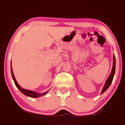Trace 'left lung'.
Returning a JSON list of instances; mask_svg holds the SVG:
<instances>
[{
    "label": "left lung",
    "mask_w": 125,
    "mask_h": 125,
    "mask_svg": "<svg viewBox=\"0 0 125 125\" xmlns=\"http://www.w3.org/2000/svg\"><path fill=\"white\" fill-rule=\"evenodd\" d=\"M115 69H116V59H115V56L113 55V68H112V72L110 74L109 78H107V81H105L104 86L103 88L102 91H101V94H103V93L106 91L107 90V88L110 87V84L112 83V81H113L114 75L115 73Z\"/></svg>",
    "instance_id": "8db88e82"
}]
</instances>
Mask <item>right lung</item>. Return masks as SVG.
<instances>
[{"mask_svg":"<svg viewBox=\"0 0 125 125\" xmlns=\"http://www.w3.org/2000/svg\"><path fill=\"white\" fill-rule=\"evenodd\" d=\"M10 68H11V73H12V78H13V81H14L16 87L19 89V90H20V91L21 92L22 94H24V95L28 96V97H32V98H37V97H42V96L46 95V94L47 93V92L49 91H47L44 93H42V94H38V93H36V92H35V91H30V90H25V89H24V88H22L21 87H20V85L18 83L17 81H16L14 75H13V71H12V66H10Z\"/></svg>","mask_w":125,"mask_h":125,"instance_id":"obj_1","label":"right lung"}]
</instances>
